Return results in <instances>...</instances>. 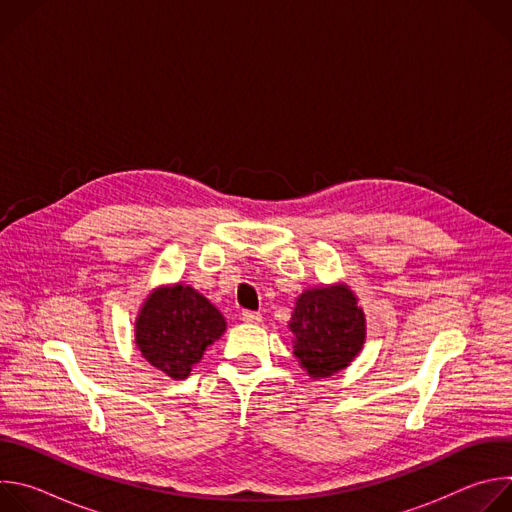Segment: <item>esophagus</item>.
<instances>
[{
  "instance_id": "1",
  "label": "esophagus",
  "mask_w": 512,
  "mask_h": 512,
  "mask_svg": "<svg viewBox=\"0 0 512 512\" xmlns=\"http://www.w3.org/2000/svg\"><path fill=\"white\" fill-rule=\"evenodd\" d=\"M241 320L247 322V324H259L261 322V314L259 312H251V310H245L241 314Z\"/></svg>"
}]
</instances>
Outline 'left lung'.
Wrapping results in <instances>:
<instances>
[{"instance_id": "left-lung-1", "label": "left lung", "mask_w": 512, "mask_h": 512, "mask_svg": "<svg viewBox=\"0 0 512 512\" xmlns=\"http://www.w3.org/2000/svg\"><path fill=\"white\" fill-rule=\"evenodd\" d=\"M287 328L296 358L314 379L346 369L367 336L364 312L344 283L306 289L296 300Z\"/></svg>"}]
</instances>
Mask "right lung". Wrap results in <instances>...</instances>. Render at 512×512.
<instances>
[{"label":"right lung","instance_id":"right-lung-1","mask_svg":"<svg viewBox=\"0 0 512 512\" xmlns=\"http://www.w3.org/2000/svg\"><path fill=\"white\" fill-rule=\"evenodd\" d=\"M225 330L221 312L194 287L176 283L154 289L143 302L135 320V346L152 367L182 381Z\"/></svg>","mask_w":512,"mask_h":512}]
</instances>
